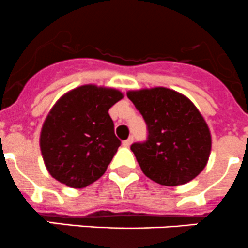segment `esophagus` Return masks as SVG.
<instances>
[{"mask_svg": "<svg viewBox=\"0 0 248 248\" xmlns=\"http://www.w3.org/2000/svg\"><path fill=\"white\" fill-rule=\"evenodd\" d=\"M132 141H134V137L130 136L129 139L125 140V141H123V146H124V147H130V144L132 143Z\"/></svg>", "mask_w": 248, "mask_h": 248, "instance_id": "1", "label": "esophagus"}]
</instances>
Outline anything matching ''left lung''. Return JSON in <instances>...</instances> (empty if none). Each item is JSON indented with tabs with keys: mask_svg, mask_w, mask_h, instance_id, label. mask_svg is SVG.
<instances>
[{
	"mask_svg": "<svg viewBox=\"0 0 248 248\" xmlns=\"http://www.w3.org/2000/svg\"><path fill=\"white\" fill-rule=\"evenodd\" d=\"M127 97L147 124L146 141L130 147L144 175L170 187L197 177L210 156L211 135L193 102L166 88L129 92Z\"/></svg>",
	"mask_w": 248,
	"mask_h": 248,
	"instance_id": "left-lung-1",
	"label": "left lung"
}]
</instances>
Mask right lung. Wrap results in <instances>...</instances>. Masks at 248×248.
<instances>
[{"label":"right lung","mask_w":248,"mask_h":248,"mask_svg":"<svg viewBox=\"0 0 248 248\" xmlns=\"http://www.w3.org/2000/svg\"><path fill=\"white\" fill-rule=\"evenodd\" d=\"M123 97L116 89L82 85L59 99L44 121L41 152L49 173L71 188L99 180L121 140L108 109Z\"/></svg>","instance_id":"1"}]
</instances>
